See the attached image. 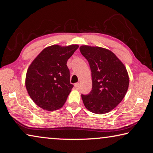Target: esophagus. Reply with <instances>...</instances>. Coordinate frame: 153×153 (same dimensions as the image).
Returning <instances> with one entry per match:
<instances>
[{
	"label": "esophagus",
	"instance_id": "esophagus-1",
	"mask_svg": "<svg viewBox=\"0 0 153 153\" xmlns=\"http://www.w3.org/2000/svg\"><path fill=\"white\" fill-rule=\"evenodd\" d=\"M74 87H75V88H76V89L78 90L79 88V83H76V84H74Z\"/></svg>",
	"mask_w": 153,
	"mask_h": 153
}]
</instances>
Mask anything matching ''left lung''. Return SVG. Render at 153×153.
I'll return each instance as SVG.
<instances>
[{"instance_id": "8db88e82", "label": "left lung", "mask_w": 153, "mask_h": 153, "mask_svg": "<svg viewBox=\"0 0 153 153\" xmlns=\"http://www.w3.org/2000/svg\"><path fill=\"white\" fill-rule=\"evenodd\" d=\"M79 51L88 61L92 72L91 92L82 94L85 107L97 114L109 112L120 104L128 91L129 78L126 67L107 48L83 45Z\"/></svg>"}]
</instances>
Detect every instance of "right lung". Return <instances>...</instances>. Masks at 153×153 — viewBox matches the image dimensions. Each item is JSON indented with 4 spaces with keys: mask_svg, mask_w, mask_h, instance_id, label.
<instances>
[{
    "mask_svg": "<svg viewBox=\"0 0 153 153\" xmlns=\"http://www.w3.org/2000/svg\"><path fill=\"white\" fill-rule=\"evenodd\" d=\"M79 46L55 45L45 48L27 69L25 87L36 105L53 111L61 108L73 88L67 61Z\"/></svg>",
    "mask_w": 153,
    "mask_h": 153,
    "instance_id": "1",
    "label": "right lung"
}]
</instances>
